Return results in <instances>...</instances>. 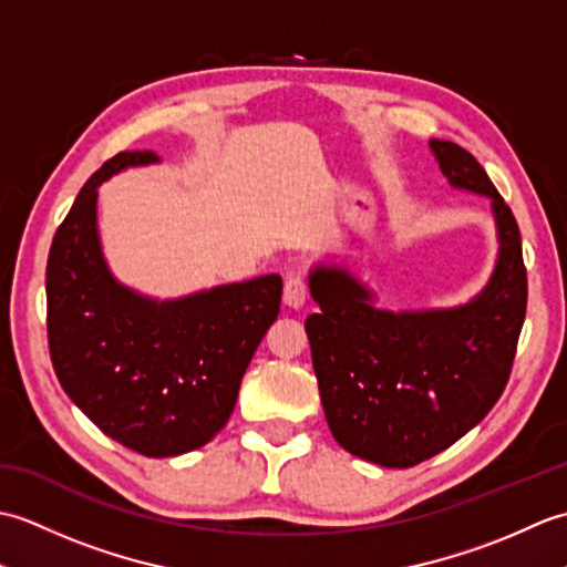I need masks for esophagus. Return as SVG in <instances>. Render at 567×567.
I'll return each mask as SVG.
<instances>
[{
    "instance_id": "esophagus-1",
    "label": "esophagus",
    "mask_w": 567,
    "mask_h": 567,
    "mask_svg": "<svg viewBox=\"0 0 567 567\" xmlns=\"http://www.w3.org/2000/svg\"><path fill=\"white\" fill-rule=\"evenodd\" d=\"M307 295H309V285L305 280V275L292 272L290 277H287L285 280V305L287 307H292V309L305 307Z\"/></svg>"
}]
</instances>
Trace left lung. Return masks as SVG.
<instances>
[{
  "label": "left lung",
  "instance_id": "8db88e82",
  "mask_svg": "<svg viewBox=\"0 0 567 567\" xmlns=\"http://www.w3.org/2000/svg\"><path fill=\"white\" fill-rule=\"evenodd\" d=\"M457 189L492 199L499 256L483 292L455 309L388 311L339 265H317L305 321L311 363L333 439L384 467H412L477 426L507 388L526 317L522 234L473 153L431 138Z\"/></svg>",
  "mask_w": 567,
  "mask_h": 567
}]
</instances>
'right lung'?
<instances>
[{
    "label": "right lung",
    "instance_id": "obj_1",
    "mask_svg": "<svg viewBox=\"0 0 567 567\" xmlns=\"http://www.w3.org/2000/svg\"><path fill=\"white\" fill-rule=\"evenodd\" d=\"M158 161L153 151H124L84 183L53 236L45 299L48 348L70 400L116 443L171 457L226 426L250 358L280 315L282 277L167 302L118 285L100 248L97 187Z\"/></svg>",
    "mask_w": 567,
    "mask_h": 567
}]
</instances>
